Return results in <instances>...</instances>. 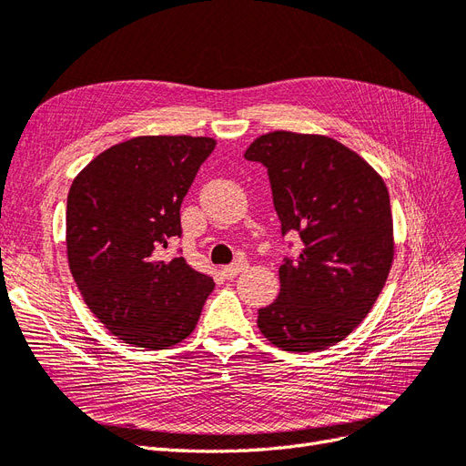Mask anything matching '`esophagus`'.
<instances>
[{"label": "esophagus", "mask_w": 466, "mask_h": 466, "mask_svg": "<svg viewBox=\"0 0 466 466\" xmlns=\"http://www.w3.org/2000/svg\"><path fill=\"white\" fill-rule=\"evenodd\" d=\"M246 268H248L246 261H236V263H232V265H224V268H222V275H224L226 279H234L236 275H240Z\"/></svg>", "instance_id": "obj_1"}]
</instances>
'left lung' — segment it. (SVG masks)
I'll list each match as a JSON object with an SVG mask.
<instances>
[{
  "label": "left lung",
  "mask_w": 466,
  "mask_h": 466,
  "mask_svg": "<svg viewBox=\"0 0 466 466\" xmlns=\"http://www.w3.org/2000/svg\"><path fill=\"white\" fill-rule=\"evenodd\" d=\"M246 159L268 167L281 230L300 254L279 268L281 292L258 312L275 348L322 351L348 338L375 307L394 261L389 189L373 166L324 135L275 130Z\"/></svg>",
  "instance_id": "obj_1"
}]
</instances>
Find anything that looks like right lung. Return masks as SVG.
<instances>
[{"label": "right lung", "instance_id": "1", "mask_svg": "<svg viewBox=\"0 0 466 466\" xmlns=\"http://www.w3.org/2000/svg\"><path fill=\"white\" fill-rule=\"evenodd\" d=\"M208 137H135L76 176L66 207V249L87 309L135 348L167 350L195 329L212 279L185 258L162 259L181 236L179 208Z\"/></svg>", "mask_w": 466, "mask_h": 466}]
</instances>
